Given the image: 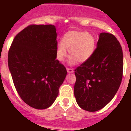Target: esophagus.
I'll use <instances>...</instances> for the list:
<instances>
[{
    "label": "esophagus",
    "instance_id": "34e87169",
    "mask_svg": "<svg viewBox=\"0 0 131 131\" xmlns=\"http://www.w3.org/2000/svg\"><path fill=\"white\" fill-rule=\"evenodd\" d=\"M67 72L69 73H73L74 71L73 69H70V68H67Z\"/></svg>",
    "mask_w": 131,
    "mask_h": 131
}]
</instances>
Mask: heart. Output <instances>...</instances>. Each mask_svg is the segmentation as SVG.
<instances>
[{
  "label": "heart",
  "instance_id": "1",
  "mask_svg": "<svg viewBox=\"0 0 131 131\" xmlns=\"http://www.w3.org/2000/svg\"><path fill=\"white\" fill-rule=\"evenodd\" d=\"M96 39L92 34L77 30H70L64 35L62 43L57 44L56 56L60 62H63L69 50V63L73 64L78 61L85 62L91 58L95 51Z\"/></svg>",
  "mask_w": 131,
  "mask_h": 131
}]
</instances>
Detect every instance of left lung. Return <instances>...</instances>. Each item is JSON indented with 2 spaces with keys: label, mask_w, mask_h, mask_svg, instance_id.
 Instances as JSON below:
<instances>
[{
  "label": "left lung",
  "mask_w": 131,
  "mask_h": 131,
  "mask_svg": "<svg viewBox=\"0 0 131 131\" xmlns=\"http://www.w3.org/2000/svg\"><path fill=\"white\" fill-rule=\"evenodd\" d=\"M88 60L75 70L74 95L78 105L88 112L101 110L119 89L123 73L122 47L112 34L101 32Z\"/></svg>",
  "instance_id": "obj_1"
}]
</instances>
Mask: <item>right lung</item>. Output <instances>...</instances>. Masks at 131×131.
<instances>
[{"label": "right lung", "instance_id": "add662e5", "mask_svg": "<svg viewBox=\"0 0 131 131\" xmlns=\"http://www.w3.org/2000/svg\"><path fill=\"white\" fill-rule=\"evenodd\" d=\"M57 34L53 25H30L14 38L8 53L13 84L24 103L37 110L49 107L67 75L56 60Z\"/></svg>", "mask_w": 131, "mask_h": 131}]
</instances>
